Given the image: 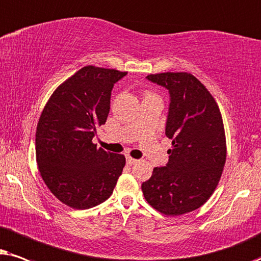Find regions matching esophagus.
<instances>
[{
  "instance_id": "obj_1",
  "label": "esophagus",
  "mask_w": 261,
  "mask_h": 261,
  "mask_svg": "<svg viewBox=\"0 0 261 261\" xmlns=\"http://www.w3.org/2000/svg\"><path fill=\"white\" fill-rule=\"evenodd\" d=\"M138 161V160H136V159H133V158H130V156H126V163L127 165H134V163H136Z\"/></svg>"
}]
</instances>
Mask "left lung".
<instances>
[{
    "label": "left lung",
    "instance_id": "obj_1",
    "mask_svg": "<svg viewBox=\"0 0 261 261\" xmlns=\"http://www.w3.org/2000/svg\"><path fill=\"white\" fill-rule=\"evenodd\" d=\"M169 92L166 136L172 140L169 160L155 167L142 184L145 200L167 216L198 209L220 181L227 158L222 114L214 96L189 72L148 75Z\"/></svg>",
    "mask_w": 261,
    "mask_h": 261
}]
</instances>
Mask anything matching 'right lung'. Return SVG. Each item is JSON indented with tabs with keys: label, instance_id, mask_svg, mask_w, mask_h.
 I'll list each match as a JSON object with an SVG mask.
<instances>
[{
	"label": "right lung",
	"instance_id": "1",
	"mask_svg": "<svg viewBox=\"0 0 261 261\" xmlns=\"http://www.w3.org/2000/svg\"><path fill=\"white\" fill-rule=\"evenodd\" d=\"M126 71L87 65L52 93L37 125L38 168L51 193L85 210L110 198L125 156L96 148L93 137L105 124L114 83Z\"/></svg>",
	"mask_w": 261,
	"mask_h": 261
}]
</instances>
